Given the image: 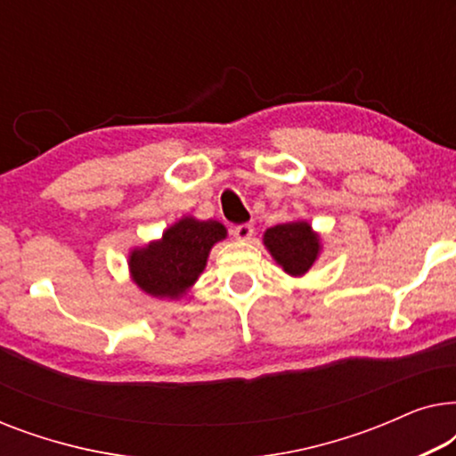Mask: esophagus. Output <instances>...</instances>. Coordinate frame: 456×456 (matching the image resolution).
<instances>
[{"label":"esophagus","instance_id":"esophagus-1","mask_svg":"<svg viewBox=\"0 0 456 456\" xmlns=\"http://www.w3.org/2000/svg\"><path fill=\"white\" fill-rule=\"evenodd\" d=\"M255 228L253 224H239V226L232 228V236L236 240H248L253 236Z\"/></svg>","mask_w":456,"mask_h":456}]
</instances>
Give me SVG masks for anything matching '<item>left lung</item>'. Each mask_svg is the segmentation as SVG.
<instances>
[{
    "label": "left lung",
    "mask_w": 456,
    "mask_h": 456,
    "mask_svg": "<svg viewBox=\"0 0 456 456\" xmlns=\"http://www.w3.org/2000/svg\"><path fill=\"white\" fill-rule=\"evenodd\" d=\"M264 242L272 257L292 276L307 272L320 253V239L307 222L278 224L264 234Z\"/></svg>",
    "instance_id": "obj_1"
}]
</instances>
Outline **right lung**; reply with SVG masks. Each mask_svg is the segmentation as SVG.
Masks as SVG:
<instances>
[{"label": "right lung", "instance_id": "1", "mask_svg": "<svg viewBox=\"0 0 456 456\" xmlns=\"http://www.w3.org/2000/svg\"><path fill=\"white\" fill-rule=\"evenodd\" d=\"M222 239H226V228L220 222L184 217L167 228L161 240L130 255L134 282L153 297L176 298L199 278L209 248Z\"/></svg>", "mask_w": 456, "mask_h": 456}]
</instances>
